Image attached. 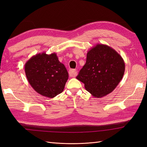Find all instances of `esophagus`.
<instances>
[{
	"label": "esophagus",
	"instance_id": "obj_1",
	"mask_svg": "<svg viewBox=\"0 0 147 147\" xmlns=\"http://www.w3.org/2000/svg\"><path fill=\"white\" fill-rule=\"evenodd\" d=\"M69 74L70 77H75L77 75V72L75 69H70L69 71Z\"/></svg>",
	"mask_w": 147,
	"mask_h": 147
}]
</instances>
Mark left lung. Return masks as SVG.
I'll list each match as a JSON object with an SVG mask.
<instances>
[{"label":"left lung","instance_id":"8db88e82","mask_svg":"<svg viewBox=\"0 0 147 147\" xmlns=\"http://www.w3.org/2000/svg\"><path fill=\"white\" fill-rule=\"evenodd\" d=\"M124 71L121 56L112 47L97 43L88 50L86 63L76 78L92 96L100 98L116 88Z\"/></svg>","mask_w":147,"mask_h":147}]
</instances>
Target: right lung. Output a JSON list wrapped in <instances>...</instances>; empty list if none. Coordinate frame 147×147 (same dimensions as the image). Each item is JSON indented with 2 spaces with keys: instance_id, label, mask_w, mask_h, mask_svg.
Segmentation results:
<instances>
[{
  "instance_id": "add662e5",
  "label": "right lung",
  "mask_w": 147,
  "mask_h": 147,
  "mask_svg": "<svg viewBox=\"0 0 147 147\" xmlns=\"http://www.w3.org/2000/svg\"><path fill=\"white\" fill-rule=\"evenodd\" d=\"M26 78L34 90L48 98H53L63 91L69 78L64 65L56 53L42 52L34 55L24 65Z\"/></svg>"
}]
</instances>
